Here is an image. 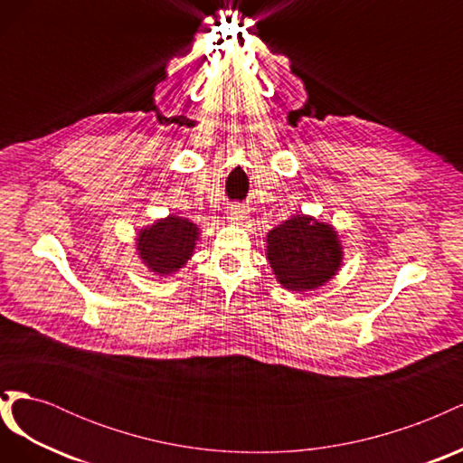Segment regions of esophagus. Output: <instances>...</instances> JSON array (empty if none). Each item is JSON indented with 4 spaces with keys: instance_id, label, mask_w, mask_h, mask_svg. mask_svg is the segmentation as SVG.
<instances>
[{
    "instance_id": "1",
    "label": "esophagus",
    "mask_w": 463,
    "mask_h": 463,
    "mask_svg": "<svg viewBox=\"0 0 463 463\" xmlns=\"http://www.w3.org/2000/svg\"><path fill=\"white\" fill-rule=\"evenodd\" d=\"M243 218H245V208L241 204H232L230 210H228V220L237 223V222H241Z\"/></svg>"
}]
</instances>
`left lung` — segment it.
I'll list each match as a JSON object with an SVG mask.
<instances>
[{
    "label": "left lung",
    "instance_id": "obj_1",
    "mask_svg": "<svg viewBox=\"0 0 463 463\" xmlns=\"http://www.w3.org/2000/svg\"><path fill=\"white\" fill-rule=\"evenodd\" d=\"M342 257L338 233L311 216H291L266 235V259L289 291L325 286L340 270Z\"/></svg>",
    "mask_w": 463,
    "mask_h": 463
}]
</instances>
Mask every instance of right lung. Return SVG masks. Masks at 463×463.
Segmentation results:
<instances>
[{
    "instance_id": "1",
    "label": "right lung",
    "mask_w": 463,
    "mask_h": 463,
    "mask_svg": "<svg viewBox=\"0 0 463 463\" xmlns=\"http://www.w3.org/2000/svg\"><path fill=\"white\" fill-rule=\"evenodd\" d=\"M199 241L197 223L170 214L138 232L137 250L150 272L167 276L187 264Z\"/></svg>"
}]
</instances>
